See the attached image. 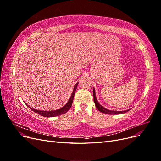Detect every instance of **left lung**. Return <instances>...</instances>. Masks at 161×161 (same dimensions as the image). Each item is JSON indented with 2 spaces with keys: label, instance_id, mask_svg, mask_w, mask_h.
<instances>
[{
  "label": "left lung",
  "instance_id": "obj_1",
  "mask_svg": "<svg viewBox=\"0 0 161 161\" xmlns=\"http://www.w3.org/2000/svg\"><path fill=\"white\" fill-rule=\"evenodd\" d=\"M93 100H94V103L95 104L96 108H97L99 111L102 112V113L105 114H111V115H118V114H124L126 113V112L128 111L130 109L125 110V111H114V110H109L106 109L104 107L102 106L101 105L99 104V103L98 102L97 99L96 97V95H95V89H93Z\"/></svg>",
  "mask_w": 161,
  "mask_h": 161
}]
</instances>
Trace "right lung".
<instances>
[{"label":"right lung","mask_w":161,"mask_h":161,"mask_svg":"<svg viewBox=\"0 0 161 161\" xmlns=\"http://www.w3.org/2000/svg\"><path fill=\"white\" fill-rule=\"evenodd\" d=\"M78 84H79V82H76V84L74 86V89H73L72 95L70 97L69 101L67 102L66 104L64 106H63L62 108H60L59 109L53 110V111H41V110H37V109H33L32 108H31V107H30L27 105L28 108H30L34 112H36V113L38 114L39 115H40L43 117H46V118H51V117H55V116L64 114L66 113L69 110V109L71 108V106L72 105L73 99H74V96H75V92H76V87L78 86Z\"/></svg>","instance_id":"add662e5"}]
</instances>
